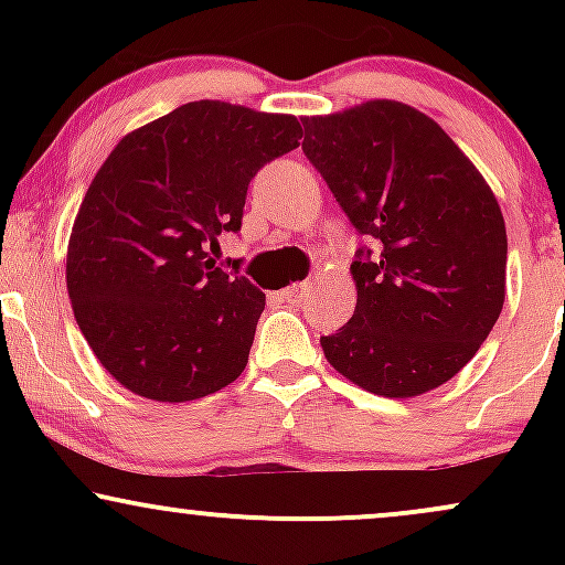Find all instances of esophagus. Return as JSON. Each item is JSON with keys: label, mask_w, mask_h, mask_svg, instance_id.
Segmentation results:
<instances>
[{"label": "esophagus", "mask_w": 565, "mask_h": 565, "mask_svg": "<svg viewBox=\"0 0 565 565\" xmlns=\"http://www.w3.org/2000/svg\"><path fill=\"white\" fill-rule=\"evenodd\" d=\"M310 291H313V284H291V287L284 289V297H287V302L291 305H300Z\"/></svg>", "instance_id": "34e87169"}]
</instances>
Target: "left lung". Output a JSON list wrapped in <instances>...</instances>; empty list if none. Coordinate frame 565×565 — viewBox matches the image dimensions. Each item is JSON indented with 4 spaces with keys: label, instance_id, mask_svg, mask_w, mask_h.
Returning a JSON list of instances; mask_svg holds the SVG:
<instances>
[{
    "label": "left lung",
    "instance_id": "left-lung-1",
    "mask_svg": "<svg viewBox=\"0 0 565 565\" xmlns=\"http://www.w3.org/2000/svg\"><path fill=\"white\" fill-rule=\"evenodd\" d=\"M305 157L380 255L350 265L355 310L321 337L342 377L414 398L462 372L502 313L508 231L483 174L438 121L398 100L305 116Z\"/></svg>",
    "mask_w": 565,
    "mask_h": 565
}]
</instances>
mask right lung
<instances>
[{"label": "right lung", "mask_w": 565, "mask_h": 565, "mask_svg": "<svg viewBox=\"0 0 565 565\" xmlns=\"http://www.w3.org/2000/svg\"><path fill=\"white\" fill-rule=\"evenodd\" d=\"M300 138L291 114L193 100L127 132L95 172L66 287L95 359L129 393L185 404L244 372L265 295L204 246L242 228L249 180Z\"/></svg>", "instance_id": "add662e5"}]
</instances>
